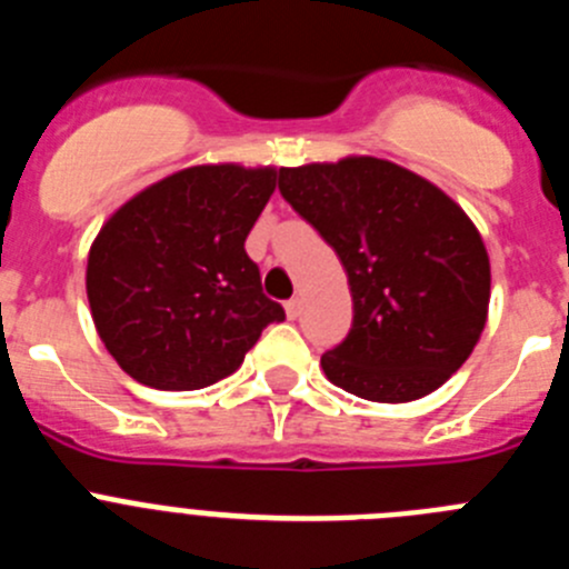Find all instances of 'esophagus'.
Returning a JSON list of instances; mask_svg holds the SVG:
<instances>
[{"mask_svg": "<svg viewBox=\"0 0 569 569\" xmlns=\"http://www.w3.org/2000/svg\"><path fill=\"white\" fill-rule=\"evenodd\" d=\"M284 310H288V319H299V313H301V301H299V299H290L288 305H284Z\"/></svg>", "mask_w": 569, "mask_h": 569, "instance_id": "obj_1", "label": "esophagus"}]
</instances>
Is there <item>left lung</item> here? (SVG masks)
Listing matches in <instances>:
<instances>
[{"label": "left lung", "mask_w": 569, "mask_h": 569, "mask_svg": "<svg viewBox=\"0 0 569 569\" xmlns=\"http://www.w3.org/2000/svg\"><path fill=\"white\" fill-rule=\"evenodd\" d=\"M290 208L345 264L353 328L321 356L325 376L367 401H413L472 353L490 305L476 224L436 184L385 159L279 170Z\"/></svg>", "instance_id": "left-lung-1"}]
</instances>
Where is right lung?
Listing matches in <instances>:
<instances>
[{
  "label": "right lung",
  "mask_w": 569,
  "mask_h": 569,
  "mask_svg": "<svg viewBox=\"0 0 569 569\" xmlns=\"http://www.w3.org/2000/svg\"><path fill=\"white\" fill-rule=\"evenodd\" d=\"M276 176L199 164L144 188L104 222L88 256V301L130 379L156 390L208 387L284 319L244 250Z\"/></svg>",
  "instance_id": "obj_1"
}]
</instances>
